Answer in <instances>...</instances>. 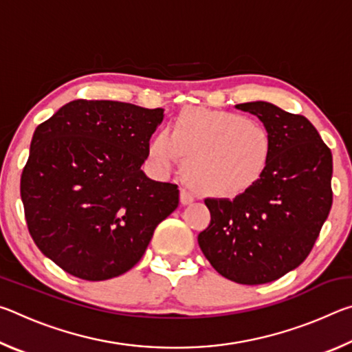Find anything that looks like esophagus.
Here are the masks:
<instances>
[{"label":"esophagus","instance_id":"34e87169","mask_svg":"<svg viewBox=\"0 0 352 352\" xmlns=\"http://www.w3.org/2000/svg\"><path fill=\"white\" fill-rule=\"evenodd\" d=\"M194 199H195V195H194L192 190H189V189H186V188H183V189L180 190V200H182L183 205L192 204Z\"/></svg>","mask_w":352,"mask_h":352}]
</instances>
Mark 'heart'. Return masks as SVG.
I'll return each instance as SVG.
<instances>
[{"label":"heart","mask_w":352,"mask_h":352,"mask_svg":"<svg viewBox=\"0 0 352 352\" xmlns=\"http://www.w3.org/2000/svg\"><path fill=\"white\" fill-rule=\"evenodd\" d=\"M273 140L264 124L233 111L183 110L169 130L148 144V158L163 174L177 169L200 192L231 199L247 192L270 163Z\"/></svg>","instance_id":"obj_1"}]
</instances>
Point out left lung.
<instances>
[{"instance_id": "8db88e82", "label": "left lung", "mask_w": 352, "mask_h": 352, "mask_svg": "<svg viewBox=\"0 0 352 352\" xmlns=\"http://www.w3.org/2000/svg\"><path fill=\"white\" fill-rule=\"evenodd\" d=\"M258 116L273 140L261 180L236 199H206L211 222L199 245L220 275L256 285L305 261L332 206V153L309 119L256 100L237 104Z\"/></svg>"}]
</instances>
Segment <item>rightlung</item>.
Wrapping results in <instances>:
<instances>
[{"label": "right lung", "instance_id": "1", "mask_svg": "<svg viewBox=\"0 0 352 352\" xmlns=\"http://www.w3.org/2000/svg\"><path fill=\"white\" fill-rule=\"evenodd\" d=\"M162 109L77 99L35 129L20 194L29 234L69 275L104 281L138 262L178 186L141 170Z\"/></svg>", "mask_w": 352, "mask_h": 352}]
</instances>
